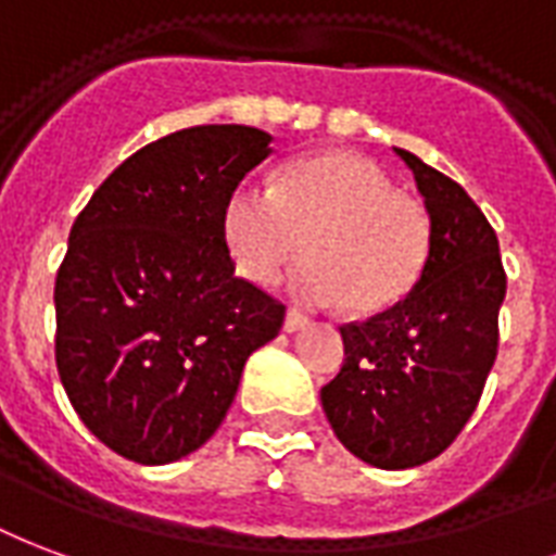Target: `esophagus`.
<instances>
[{"instance_id":"obj_1","label":"esophagus","mask_w":556,"mask_h":556,"mask_svg":"<svg viewBox=\"0 0 556 556\" xmlns=\"http://www.w3.org/2000/svg\"><path fill=\"white\" fill-rule=\"evenodd\" d=\"M307 328V317H302L299 311H287V317H283V331L287 334H295V331H302Z\"/></svg>"}]
</instances>
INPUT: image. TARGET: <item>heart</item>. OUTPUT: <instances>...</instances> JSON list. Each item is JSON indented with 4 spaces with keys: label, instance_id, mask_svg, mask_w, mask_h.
Wrapping results in <instances>:
<instances>
[{
    "label": "heart",
    "instance_id": "heart-1",
    "mask_svg": "<svg viewBox=\"0 0 556 556\" xmlns=\"http://www.w3.org/2000/svg\"><path fill=\"white\" fill-rule=\"evenodd\" d=\"M222 233L237 269L275 283L302 257L293 293L307 305H343L372 317L400 305L424 278L432 222L391 177L352 153H319L287 165L278 186L239 184Z\"/></svg>",
    "mask_w": 556,
    "mask_h": 556
}]
</instances>
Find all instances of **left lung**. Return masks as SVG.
Wrapping results in <instances>:
<instances>
[{
	"label": "left lung",
	"mask_w": 556,
	"mask_h": 556,
	"mask_svg": "<svg viewBox=\"0 0 556 556\" xmlns=\"http://www.w3.org/2000/svg\"><path fill=\"white\" fill-rule=\"evenodd\" d=\"M394 150L432 222L427 273L400 305L340 328L346 358L319 391L340 444L384 471L435 459L468 424L497 355L506 295L483 210L415 153Z\"/></svg>",
	"instance_id": "1"
}]
</instances>
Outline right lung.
<instances>
[{"label": "right lung", "instance_id": "obj_1", "mask_svg": "<svg viewBox=\"0 0 556 556\" xmlns=\"http://www.w3.org/2000/svg\"><path fill=\"white\" fill-rule=\"evenodd\" d=\"M273 153L242 124L172 132L109 174L76 216L55 278V364L71 406L109 450L168 465L228 415L242 367L283 305L233 275L222 218Z\"/></svg>", "mask_w": 556, "mask_h": 556}]
</instances>
